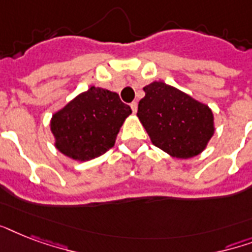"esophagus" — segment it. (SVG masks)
Returning <instances> with one entry per match:
<instances>
[{"label": "esophagus", "mask_w": 252, "mask_h": 252, "mask_svg": "<svg viewBox=\"0 0 252 252\" xmlns=\"http://www.w3.org/2000/svg\"><path fill=\"white\" fill-rule=\"evenodd\" d=\"M130 108L133 111V114H136V112H137V102L130 103Z\"/></svg>", "instance_id": "esophagus-1"}]
</instances>
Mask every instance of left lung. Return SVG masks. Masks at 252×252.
<instances>
[{
  "label": "left lung",
  "instance_id": "left-lung-1",
  "mask_svg": "<svg viewBox=\"0 0 252 252\" xmlns=\"http://www.w3.org/2000/svg\"><path fill=\"white\" fill-rule=\"evenodd\" d=\"M144 91L137 116L153 145L183 159L207 148L215 133L213 112L207 104L161 81L152 82Z\"/></svg>",
  "mask_w": 252,
  "mask_h": 252
}]
</instances>
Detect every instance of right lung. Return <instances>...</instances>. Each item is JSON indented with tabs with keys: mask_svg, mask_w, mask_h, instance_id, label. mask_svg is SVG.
<instances>
[{
	"mask_svg": "<svg viewBox=\"0 0 252 252\" xmlns=\"http://www.w3.org/2000/svg\"><path fill=\"white\" fill-rule=\"evenodd\" d=\"M130 107L114 91L91 86L53 114L51 130L59 152L76 161H90L115 145Z\"/></svg>",
	"mask_w": 252,
	"mask_h": 252,
	"instance_id": "obj_1",
	"label": "right lung"
}]
</instances>
